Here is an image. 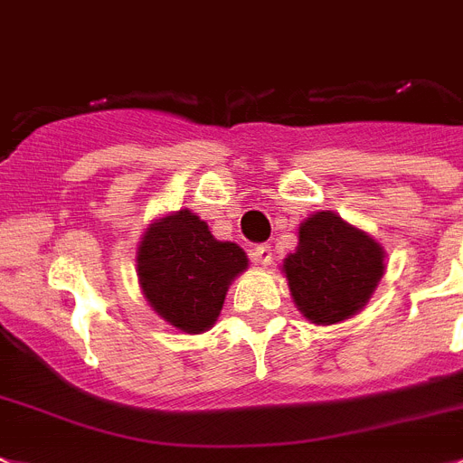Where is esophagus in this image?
<instances>
[{
	"label": "esophagus",
	"instance_id": "esophagus-1",
	"mask_svg": "<svg viewBox=\"0 0 463 463\" xmlns=\"http://www.w3.org/2000/svg\"><path fill=\"white\" fill-rule=\"evenodd\" d=\"M250 258L255 264H262V267H267V264H271V246L269 243H260V246H255L250 250Z\"/></svg>",
	"mask_w": 463,
	"mask_h": 463
}]
</instances>
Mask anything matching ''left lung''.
<instances>
[{"label": "left lung", "instance_id": "1", "mask_svg": "<svg viewBox=\"0 0 463 463\" xmlns=\"http://www.w3.org/2000/svg\"><path fill=\"white\" fill-rule=\"evenodd\" d=\"M384 260L374 236L337 213L318 211L299 222L298 248L280 271L299 314L316 326H335L370 302L386 271Z\"/></svg>", "mask_w": 463, "mask_h": 463}]
</instances>
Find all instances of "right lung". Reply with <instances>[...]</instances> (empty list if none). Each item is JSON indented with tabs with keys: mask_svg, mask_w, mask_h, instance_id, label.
Returning <instances> with one entry per match:
<instances>
[{
	"mask_svg": "<svg viewBox=\"0 0 463 463\" xmlns=\"http://www.w3.org/2000/svg\"><path fill=\"white\" fill-rule=\"evenodd\" d=\"M246 269L243 248L217 241L189 208L152 220L136 252L142 295L154 314L184 335L215 326L232 280Z\"/></svg>",
	"mask_w": 463,
	"mask_h": 463,
	"instance_id": "obj_1",
	"label": "right lung"
}]
</instances>
